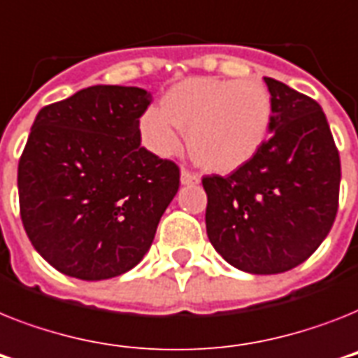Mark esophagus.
I'll list each match as a JSON object with an SVG mask.
<instances>
[{
    "mask_svg": "<svg viewBox=\"0 0 358 358\" xmlns=\"http://www.w3.org/2000/svg\"><path fill=\"white\" fill-rule=\"evenodd\" d=\"M180 180H182V184L184 185H189V184H199L200 182V176L199 173H194V171H189V169H182V176H180Z\"/></svg>",
    "mask_w": 358,
    "mask_h": 358,
    "instance_id": "esophagus-1",
    "label": "esophagus"
}]
</instances>
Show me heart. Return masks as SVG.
<instances>
[{
  "mask_svg": "<svg viewBox=\"0 0 358 358\" xmlns=\"http://www.w3.org/2000/svg\"><path fill=\"white\" fill-rule=\"evenodd\" d=\"M164 108H149L139 119L145 143L169 156L180 147L182 130L202 167L229 173L248 164L268 138L272 97L255 80L189 78L167 92Z\"/></svg>",
  "mask_w": 358,
  "mask_h": 358,
  "instance_id": "1",
  "label": "heart"
}]
</instances>
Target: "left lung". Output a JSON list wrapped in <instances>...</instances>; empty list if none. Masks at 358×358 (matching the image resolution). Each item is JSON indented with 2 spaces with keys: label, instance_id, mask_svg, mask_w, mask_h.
<instances>
[{
  "label": "left lung",
  "instance_id": "8db88e82",
  "mask_svg": "<svg viewBox=\"0 0 358 358\" xmlns=\"http://www.w3.org/2000/svg\"><path fill=\"white\" fill-rule=\"evenodd\" d=\"M272 136L228 176L208 174L206 229L213 248L250 274H280L309 259L338 211L340 156L315 99L264 77Z\"/></svg>",
  "mask_w": 358,
  "mask_h": 358
}]
</instances>
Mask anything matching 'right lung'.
<instances>
[{"label": "right lung", "instance_id": "1", "mask_svg": "<svg viewBox=\"0 0 358 358\" xmlns=\"http://www.w3.org/2000/svg\"><path fill=\"white\" fill-rule=\"evenodd\" d=\"M150 101L134 86H90L38 112L18 164L20 215L58 272L108 280L149 252L180 185L178 165L139 145Z\"/></svg>", "mask_w": 358, "mask_h": 358}]
</instances>
